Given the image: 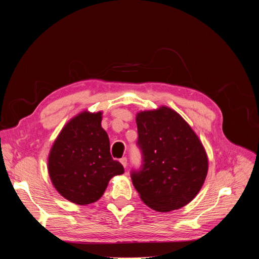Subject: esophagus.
<instances>
[{
	"mask_svg": "<svg viewBox=\"0 0 259 259\" xmlns=\"http://www.w3.org/2000/svg\"><path fill=\"white\" fill-rule=\"evenodd\" d=\"M120 162L122 163V165H123L124 167L127 166V158H125V156H123L122 159H120Z\"/></svg>",
	"mask_w": 259,
	"mask_h": 259,
	"instance_id": "esophagus-1",
	"label": "esophagus"
}]
</instances>
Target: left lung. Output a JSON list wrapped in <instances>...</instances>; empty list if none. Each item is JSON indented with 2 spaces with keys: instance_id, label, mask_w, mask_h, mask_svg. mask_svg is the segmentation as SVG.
I'll return each mask as SVG.
<instances>
[{
  "instance_id": "1",
  "label": "left lung",
  "mask_w": 259,
  "mask_h": 259,
  "mask_svg": "<svg viewBox=\"0 0 259 259\" xmlns=\"http://www.w3.org/2000/svg\"><path fill=\"white\" fill-rule=\"evenodd\" d=\"M142 165L131 177L140 198L163 211L188 204L200 191L207 174V156L195 133L167 107L136 116Z\"/></svg>"
}]
</instances>
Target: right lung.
I'll use <instances>...</instances> for the list:
<instances>
[{"mask_svg": "<svg viewBox=\"0 0 259 259\" xmlns=\"http://www.w3.org/2000/svg\"><path fill=\"white\" fill-rule=\"evenodd\" d=\"M49 173L62 197L80 205L99 200L109 180L124 173L111 156L101 112H82L62 128L50 152Z\"/></svg>", "mask_w": 259, "mask_h": 259, "instance_id": "1", "label": "right lung"}]
</instances>
